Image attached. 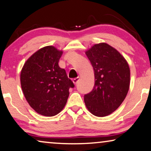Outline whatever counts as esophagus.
Instances as JSON below:
<instances>
[{"mask_svg": "<svg viewBox=\"0 0 151 151\" xmlns=\"http://www.w3.org/2000/svg\"><path fill=\"white\" fill-rule=\"evenodd\" d=\"M79 80H80V77H78H78L75 78H74L73 81V83H74V84H75V85L77 84L78 82L79 81Z\"/></svg>", "mask_w": 151, "mask_h": 151, "instance_id": "esophagus-1", "label": "esophagus"}]
</instances>
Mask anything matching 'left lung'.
<instances>
[{
  "mask_svg": "<svg viewBox=\"0 0 151 151\" xmlns=\"http://www.w3.org/2000/svg\"><path fill=\"white\" fill-rule=\"evenodd\" d=\"M85 54L95 76L93 90L84 96L85 106L96 116L109 115L120 106L129 91V65L116 49L105 42L94 45Z\"/></svg>",
  "mask_w": 151,
  "mask_h": 151,
  "instance_id": "left-lung-1",
  "label": "left lung"
}]
</instances>
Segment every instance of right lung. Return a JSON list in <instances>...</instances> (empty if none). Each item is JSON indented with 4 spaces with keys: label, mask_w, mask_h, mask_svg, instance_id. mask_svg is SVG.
Instances as JSON below:
<instances>
[{
    "label": "right lung",
    "mask_w": 151,
    "mask_h": 151,
    "mask_svg": "<svg viewBox=\"0 0 151 151\" xmlns=\"http://www.w3.org/2000/svg\"><path fill=\"white\" fill-rule=\"evenodd\" d=\"M63 53L53 46L40 49L27 60L20 82L27 102L41 115L53 116L62 111L75 85L58 62Z\"/></svg>",
    "instance_id": "1"
}]
</instances>
